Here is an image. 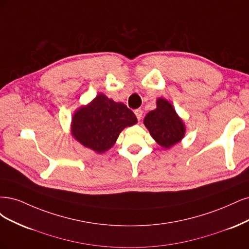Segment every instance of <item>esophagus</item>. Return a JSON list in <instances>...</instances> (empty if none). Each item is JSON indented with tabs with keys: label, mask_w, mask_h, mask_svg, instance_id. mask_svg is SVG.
I'll return each mask as SVG.
<instances>
[{
	"label": "esophagus",
	"mask_w": 249,
	"mask_h": 249,
	"mask_svg": "<svg viewBox=\"0 0 249 249\" xmlns=\"http://www.w3.org/2000/svg\"><path fill=\"white\" fill-rule=\"evenodd\" d=\"M134 114L136 116V118H138V120H141L142 118V110L141 108H138L134 110Z\"/></svg>",
	"instance_id": "esophagus-1"
}]
</instances>
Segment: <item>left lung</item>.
<instances>
[{"label": "left lung", "instance_id": "1", "mask_svg": "<svg viewBox=\"0 0 249 249\" xmlns=\"http://www.w3.org/2000/svg\"><path fill=\"white\" fill-rule=\"evenodd\" d=\"M156 104L157 108L147 114L143 124L149 129L152 138L160 146L167 149L183 139L185 127L167 100L159 98Z\"/></svg>", "mask_w": 249, "mask_h": 249}]
</instances>
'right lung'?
I'll return each instance as SVG.
<instances>
[{
  "mask_svg": "<svg viewBox=\"0 0 249 249\" xmlns=\"http://www.w3.org/2000/svg\"><path fill=\"white\" fill-rule=\"evenodd\" d=\"M138 122L125 104L99 94L88 107L79 108L72 118L71 133L87 148L103 153L114 146L125 127Z\"/></svg>",
  "mask_w": 249,
  "mask_h": 249,
  "instance_id": "1",
  "label": "right lung"
}]
</instances>
